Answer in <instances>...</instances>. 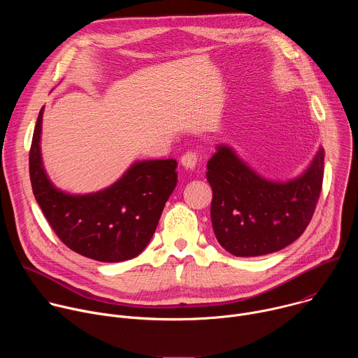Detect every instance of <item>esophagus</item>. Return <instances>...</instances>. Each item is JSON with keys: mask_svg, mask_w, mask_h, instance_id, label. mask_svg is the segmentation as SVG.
Instances as JSON below:
<instances>
[{"mask_svg": "<svg viewBox=\"0 0 358 358\" xmlns=\"http://www.w3.org/2000/svg\"><path fill=\"white\" fill-rule=\"evenodd\" d=\"M199 163V157L196 152L194 151H188L185 155L181 157V164L187 169V170H195V167Z\"/></svg>", "mask_w": 358, "mask_h": 358, "instance_id": "34e87169", "label": "esophagus"}]
</instances>
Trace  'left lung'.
Here are the masks:
<instances>
[{
    "label": "left lung",
    "instance_id": "obj_1",
    "mask_svg": "<svg viewBox=\"0 0 358 358\" xmlns=\"http://www.w3.org/2000/svg\"><path fill=\"white\" fill-rule=\"evenodd\" d=\"M207 169L220 245L235 257H261L286 248L309 225L322 191L324 150L289 181L264 178L227 144L217 145Z\"/></svg>",
    "mask_w": 358,
    "mask_h": 358
}]
</instances>
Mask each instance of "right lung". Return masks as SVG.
Returning <instances> with one entry per match:
<instances>
[{"instance_id":"right-lung-1","label":"right lung","mask_w":358,"mask_h":358,"mask_svg":"<svg viewBox=\"0 0 358 358\" xmlns=\"http://www.w3.org/2000/svg\"><path fill=\"white\" fill-rule=\"evenodd\" d=\"M43 108L29 150V177L36 202L58 238L73 252L99 262L136 258L155 235L177 185V162H136L110 187L73 195L46 176L41 156Z\"/></svg>"}]
</instances>
